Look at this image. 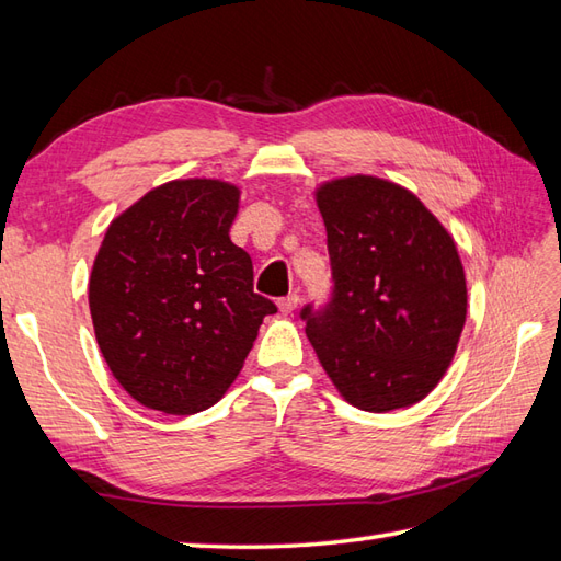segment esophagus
<instances>
[{
    "instance_id": "34e87169",
    "label": "esophagus",
    "mask_w": 561,
    "mask_h": 561,
    "mask_svg": "<svg viewBox=\"0 0 561 561\" xmlns=\"http://www.w3.org/2000/svg\"><path fill=\"white\" fill-rule=\"evenodd\" d=\"M277 306H279V311L287 316V313H294V308L299 306V294H289V296H284V299H279L277 301Z\"/></svg>"
}]
</instances>
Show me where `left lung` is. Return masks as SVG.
I'll return each mask as SVG.
<instances>
[{
    "instance_id": "8db88e82",
    "label": "left lung",
    "mask_w": 561,
    "mask_h": 561,
    "mask_svg": "<svg viewBox=\"0 0 561 561\" xmlns=\"http://www.w3.org/2000/svg\"><path fill=\"white\" fill-rule=\"evenodd\" d=\"M328 231L332 301L306 306V335L350 404L390 412L444 378L468 316L456 241L408 187L376 175L316 187Z\"/></svg>"
}]
</instances>
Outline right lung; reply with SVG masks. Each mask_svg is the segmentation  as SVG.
Instances as JSON below:
<instances>
[{
  "label": "right lung",
  "instance_id": "add662e5",
  "mask_svg": "<svg viewBox=\"0 0 561 561\" xmlns=\"http://www.w3.org/2000/svg\"><path fill=\"white\" fill-rule=\"evenodd\" d=\"M241 190L217 178L171 181L105 231L89 308L105 364L149 410L211 408L253 350L262 318L253 260L231 241Z\"/></svg>",
  "mask_w": 561,
  "mask_h": 561
}]
</instances>
